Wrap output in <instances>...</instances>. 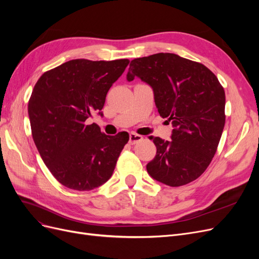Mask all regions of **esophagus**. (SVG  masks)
<instances>
[{"mask_svg":"<svg viewBox=\"0 0 259 259\" xmlns=\"http://www.w3.org/2000/svg\"><path fill=\"white\" fill-rule=\"evenodd\" d=\"M143 140V136L142 135H138L136 133H131L130 134V144L131 145H135L139 142H142Z\"/></svg>","mask_w":259,"mask_h":259,"instance_id":"34e87169","label":"esophagus"}]
</instances>
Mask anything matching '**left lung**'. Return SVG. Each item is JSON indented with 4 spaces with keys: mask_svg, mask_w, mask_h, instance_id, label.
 I'll use <instances>...</instances> for the list:
<instances>
[{
    "mask_svg": "<svg viewBox=\"0 0 259 259\" xmlns=\"http://www.w3.org/2000/svg\"><path fill=\"white\" fill-rule=\"evenodd\" d=\"M135 76L153 89L160 115L175 127L169 142L153 138L156 154L147 164L149 175L170 187L193 182L213 160L223 134L224 88L204 65L170 53L133 59L127 80Z\"/></svg>",
    "mask_w": 259,
    "mask_h": 259,
    "instance_id": "1",
    "label": "left lung"
}]
</instances>
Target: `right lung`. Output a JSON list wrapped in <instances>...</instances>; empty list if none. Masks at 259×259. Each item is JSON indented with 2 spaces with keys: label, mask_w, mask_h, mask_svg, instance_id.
Returning <instances> with one entry per match:
<instances>
[{
  "label": "right lung",
  "mask_w": 259,
  "mask_h": 259,
  "mask_svg": "<svg viewBox=\"0 0 259 259\" xmlns=\"http://www.w3.org/2000/svg\"><path fill=\"white\" fill-rule=\"evenodd\" d=\"M128 59L69 60L44 72L28 104L31 133L45 165L69 189L86 191L111 177L127 144L126 132L105 135L92 114L104 108L106 96Z\"/></svg>",
  "instance_id": "1"
}]
</instances>
